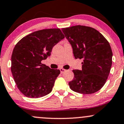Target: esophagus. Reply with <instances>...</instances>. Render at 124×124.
<instances>
[{"instance_id":"1","label":"esophagus","mask_w":124,"mask_h":124,"mask_svg":"<svg viewBox=\"0 0 124 124\" xmlns=\"http://www.w3.org/2000/svg\"><path fill=\"white\" fill-rule=\"evenodd\" d=\"M59 70H60L61 73H64V72H65V71H66V69H63V68H61V69H59Z\"/></svg>"}]
</instances>
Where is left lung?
Wrapping results in <instances>:
<instances>
[{"label": "left lung", "mask_w": 124, "mask_h": 124, "mask_svg": "<svg viewBox=\"0 0 124 124\" xmlns=\"http://www.w3.org/2000/svg\"><path fill=\"white\" fill-rule=\"evenodd\" d=\"M62 30L72 45L75 58L83 59L82 70H73L70 89L83 94L97 92L106 83L111 68L112 52L108 41L90 27L78 25Z\"/></svg>", "instance_id": "obj_1"}]
</instances>
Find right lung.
<instances>
[{"instance_id": "1", "label": "right lung", "mask_w": 124, "mask_h": 124, "mask_svg": "<svg viewBox=\"0 0 124 124\" xmlns=\"http://www.w3.org/2000/svg\"><path fill=\"white\" fill-rule=\"evenodd\" d=\"M65 36L59 28L38 30L21 39L12 55L11 70L17 87L29 98H39L52 91L60 74L41 63L51 55L52 48Z\"/></svg>"}]
</instances>
